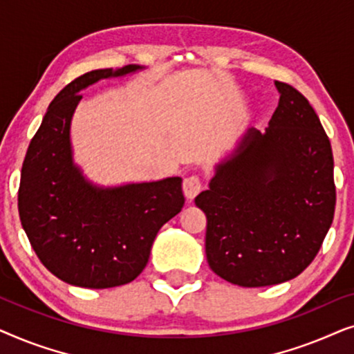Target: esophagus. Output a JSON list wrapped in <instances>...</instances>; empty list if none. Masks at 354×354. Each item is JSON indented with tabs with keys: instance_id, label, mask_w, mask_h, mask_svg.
Here are the masks:
<instances>
[{
	"instance_id": "obj_1",
	"label": "esophagus",
	"mask_w": 354,
	"mask_h": 354,
	"mask_svg": "<svg viewBox=\"0 0 354 354\" xmlns=\"http://www.w3.org/2000/svg\"><path fill=\"white\" fill-rule=\"evenodd\" d=\"M201 192V180L196 176H190L183 180V193L188 201H192Z\"/></svg>"
}]
</instances>
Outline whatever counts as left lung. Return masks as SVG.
Returning <instances> with one entry per match:
<instances>
[{"instance_id": "left-lung-1", "label": "left lung", "mask_w": 354, "mask_h": 354, "mask_svg": "<svg viewBox=\"0 0 354 354\" xmlns=\"http://www.w3.org/2000/svg\"><path fill=\"white\" fill-rule=\"evenodd\" d=\"M268 129H246L195 198L209 268L240 287L292 280L316 258L333 221L328 137L309 101L282 82Z\"/></svg>"}]
</instances>
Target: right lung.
Segmentation results:
<instances>
[{"label": "right lung", "instance_id": "obj_1", "mask_svg": "<svg viewBox=\"0 0 354 354\" xmlns=\"http://www.w3.org/2000/svg\"><path fill=\"white\" fill-rule=\"evenodd\" d=\"M147 69L86 72L48 106L21 172L19 216L38 259L62 282L111 288L137 279L161 227L182 211V178L98 185L74 159L72 118L82 90Z\"/></svg>", "mask_w": 354, "mask_h": 354}]
</instances>
